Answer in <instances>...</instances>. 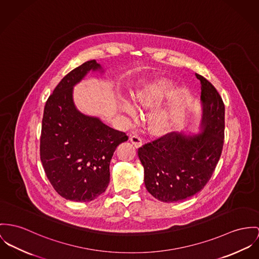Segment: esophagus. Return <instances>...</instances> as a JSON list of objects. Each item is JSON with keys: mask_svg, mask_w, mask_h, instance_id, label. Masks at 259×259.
<instances>
[{"mask_svg": "<svg viewBox=\"0 0 259 259\" xmlns=\"http://www.w3.org/2000/svg\"><path fill=\"white\" fill-rule=\"evenodd\" d=\"M130 142L136 147V148H139L142 146V138H140L138 135H133V136H130Z\"/></svg>", "mask_w": 259, "mask_h": 259, "instance_id": "obj_1", "label": "esophagus"}]
</instances>
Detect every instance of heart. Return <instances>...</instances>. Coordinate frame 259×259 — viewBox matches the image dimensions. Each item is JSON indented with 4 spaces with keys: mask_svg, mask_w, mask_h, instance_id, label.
<instances>
[{
    "mask_svg": "<svg viewBox=\"0 0 259 259\" xmlns=\"http://www.w3.org/2000/svg\"><path fill=\"white\" fill-rule=\"evenodd\" d=\"M174 93L172 84L167 81H158L147 83L136 91L133 96L135 104L143 109H151L158 107L163 103ZM121 110L132 118L137 116V110L129 101H123ZM180 116L179 107H166L157 109L152 116V125L157 130L167 131L178 122Z\"/></svg>",
    "mask_w": 259,
    "mask_h": 259,
    "instance_id": "obj_1",
    "label": "heart"
}]
</instances>
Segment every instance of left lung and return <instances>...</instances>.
I'll return each instance as SVG.
<instances>
[{"instance_id":"left-lung-1","label":"left lung","mask_w":259,"mask_h":259,"mask_svg":"<svg viewBox=\"0 0 259 259\" xmlns=\"http://www.w3.org/2000/svg\"><path fill=\"white\" fill-rule=\"evenodd\" d=\"M201 83L202 118L198 134L171 132L138 149L147 190L171 203L203 189L219 161L225 132V105L214 85L195 74Z\"/></svg>"}]
</instances>
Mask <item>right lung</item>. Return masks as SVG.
<instances>
[{"instance_id":"right-lung-1","label":"right lung","mask_w":259,"mask_h":259,"mask_svg":"<svg viewBox=\"0 0 259 259\" xmlns=\"http://www.w3.org/2000/svg\"><path fill=\"white\" fill-rule=\"evenodd\" d=\"M103 73L96 60L66 75L44 107L40 159L50 183L63 198L90 202L109 183V164L117 146L128 136L99 117L81 113L73 100L74 87L90 72Z\"/></svg>"}]
</instances>
